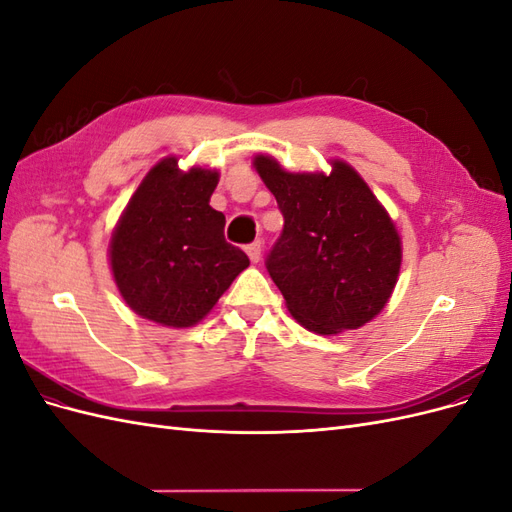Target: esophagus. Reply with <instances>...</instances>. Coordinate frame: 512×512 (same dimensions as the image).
<instances>
[{
    "instance_id": "1",
    "label": "esophagus",
    "mask_w": 512,
    "mask_h": 512,
    "mask_svg": "<svg viewBox=\"0 0 512 512\" xmlns=\"http://www.w3.org/2000/svg\"><path fill=\"white\" fill-rule=\"evenodd\" d=\"M245 252H247V256H250V260H252V262H260V256H262V243H260V241L250 243V245L245 247Z\"/></svg>"
}]
</instances>
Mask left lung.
Listing matches in <instances>:
<instances>
[{"label": "left lung", "instance_id": "1", "mask_svg": "<svg viewBox=\"0 0 512 512\" xmlns=\"http://www.w3.org/2000/svg\"><path fill=\"white\" fill-rule=\"evenodd\" d=\"M324 173H288L271 156L254 168L273 192L284 230L267 271L288 312L305 329H359L389 303L401 267V239L369 185L344 160Z\"/></svg>", "mask_w": 512, "mask_h": 512}]
</instances>
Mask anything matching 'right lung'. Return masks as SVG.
<instances>
[{
    "label": "right lung",
    "instance_id": "right-lung-1",
    "mask_svg": "<svg viewBox=\"0 0 512 512\" xmlns=\"http://www.w3.org/2000/svg\"><path fill=\"white\" fill-rule=\"evenodd\" d=\"M218 170L153 166L113 230L108 260L123 301L162 327L203 320L250 258L224 239L226 218L209 200Z\"/></svg>",
    "mask_w": 512,
    "mask_h": 512
}]
</instances>
